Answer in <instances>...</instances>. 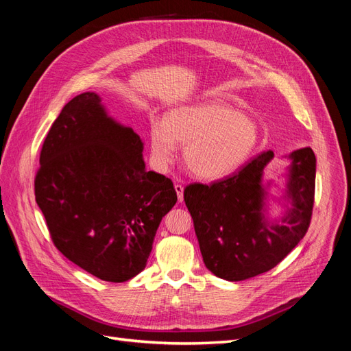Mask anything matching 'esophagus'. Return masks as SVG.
I'll return each mask as SVG.
<instances>
[{
    "mask_svg": "<svg viewBox=\"0 0 351 351\" xmlns=\"http://www.w3.org/2000/svg\"><path fill=\"white\" fill-rule=\"evenodd\" d=\"M176 192H177V197H178V202H183V193H184V187L182 184H176L174 186Z\"/></svg>",
    "mask_w": 351,
    "mask_h": 351,
    "instance_id": "34e87169",
    "label": "esophagus"
}]
</instances>
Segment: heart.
Masks as SVG:
<instances>
[{
    "label": "heart",
    "mask_w": 351,
    "mask_h": 351,
    "mask_svg": "<svg viewBox=\"0 0 351 351\" xmlns=\"http://www.w3.org/2000/svg\"><path fill=\"white\" fill-rule=\"evenodd\" d=\"M258 139L256 124L221 102L173 108L165 121L152 120L149 130L151 155L159 168L174 162L178 145H184L189 171L205 180L237 171L253 154Z\"/></svg>",
    "instance_id": "heart-1"
}]
</instances>
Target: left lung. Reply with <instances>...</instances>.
<instances>
[{
	"label": "left lung",
	"mask_w": 351,
	"mask_h": 351,
	"mask_svg": "<svg viewBox=\"0 0 351 351\" xmlns=\"http://www.w3.org/2000/svg\"><path fill=\"white\" fill-rule=\"evenodd\" d=\"M274 152L253 158L232 176L212 184H189L186 206L193 218L205 267L227 281H243L272 269L304 237L315 200L316 158L311 147L289 155L285 192L291 204L281 221H269L263 169Z\"/></svg>",
	"instance_id": "obj_1"
}]
</instances>
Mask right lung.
<instances>
[{
  "label": "right lung",
  "instance_id": "1",
  "mask_svg": "<svg viewBox=\"0 0 351 351\" xmlns=\"http://www.w3.org/2000/svg\"><path fill=\"white\" fill-rule=\"evenodd\" d=\"M143 142L108 115L95 92L64 105L47 134L35 197L56 247L104 281L124 282L146 267L173 182L146 171Z\"/></svg>",
  "mask_w": 351,
  "mask_h": 351
}]
</instances>
